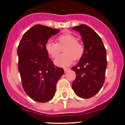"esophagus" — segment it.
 I'll use <instances>...</instances> for the list:
<instances>
[{"mask_svg":"<svg viewBox=\"0 0 125 125\" xmlns=\"http://www.w3.org/2000/svg\"><path fill=\"white\" fill-rule=\"evenodd\" d=\"M64 72L66 73V72H68V71L70 70V69H69V68H64Z\"/></svg>","mask_w":125,"mask_h":125,"instance_id":"34e87169","label":"esophagus"}]
</instances>
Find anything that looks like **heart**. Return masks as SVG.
Instances as JSON below:
<instances>
[{
  "label": "heart",
  "mask_w": 125,
  "mask_h": 125,
  "mask_svg": "<svg viewBox=\"0 0 125 125\" xmlns=\"http://www.w3.org/2000/svg\"><path fill=\"white\" fill-rule=\"evenodd\" d=\"M57 43L49 41L45 45V50L51 58L55 59L63 48L64 54L57 57L54 63L60 67H66L73 63L74 59L78 60L84 53V47L77 37L70 33H64L56 38Z\"/></svg>",
  "instance_id": "obj_1"
}]
</instances>
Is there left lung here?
<instances>
[{
	"instance_id": "left-lung-1",
	"label": "left lung",
	"mask_w": 125,
	"mask_h": 125,
	"mask_svg": "<svg viewBox=\"0 0 125 125\" xmlns=\"http://www.w3.org/2000/svg\"><path fill=\"white\" fill-rule=\"evenodd\" d=\"M73 29L81 34L84 53L78 64L71 68L76 74L72 88L80 98H91L100 91L104 82L106 51L101 37L88 25L81 24Z\"/></svg>"
}]
</instances>
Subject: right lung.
I'll return each mask as SVG.
<instances>
[{"label":"right lung","mask_w":125,"mask_h":125,"mask_svg":"<svg viewBox=\"0 0 125 125\" xmlns=\"http://www.w3.org/2000/svg\"><path fill=\"white\" fill-rule=\"evenodd\" d=\"M59 29L37 24L26 31L17 48L18 69L25 93L39 103L50 101L64 69L55 66L45 50L48 39Z\"/></svg>","instance_id":"right-lung-1"}]
</instances>
